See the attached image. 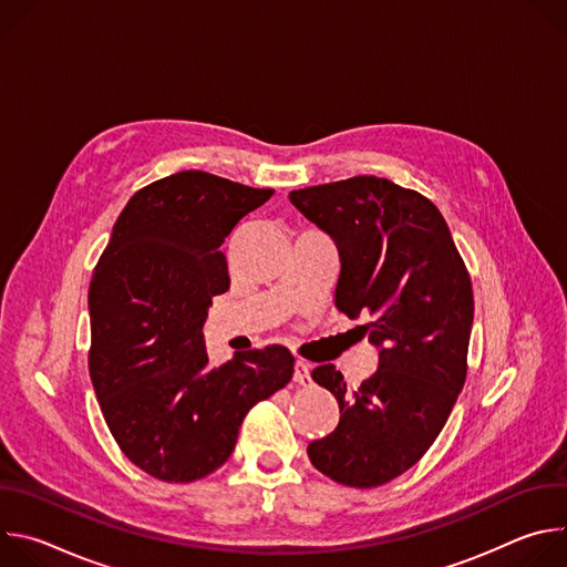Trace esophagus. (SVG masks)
<instances>
[{
	"mask_svg": "<svg viewBox=\"0 0 567 567\" xmlns=\"http://www.w3.org/2000/svg\"><path fill=\"white\" fill-rule=\"evenodd\" d=\"M293 381L298 383V385H309L311 383V377H309V363L307 361H296V365H293Z\"/></svg>",
	"mask_w": 567,
	"mask_h": 567,
	"instance_id": "1",
	"label": "esophagus"
}]
</instances>
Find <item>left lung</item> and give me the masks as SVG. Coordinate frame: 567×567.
<instances>
[{
  "instance_id": "8db88e82",
  "label": "left lung",
  "mask_w": 567,
  "mask_h": 567,
  "mask_svg": "<svg viewBox=\"0 0 567 567\" xmlns=\"http://www.w3.org/2000/svg\"><path fill=\"white\" fill-rule=\"evenodd\" d=\"M339 249V311H361L377 370L350 388L332 365L311 379L339 401V426L311 442V464L339 484L372 489L409 471L437 440L466 379L473 289L437 206L381 177L289 193Z\"/></svg>"
}]
</instances>
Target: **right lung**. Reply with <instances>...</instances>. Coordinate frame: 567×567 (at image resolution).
Masks as SVG:
<instances>
[{
  "label": "right lung",
  "instance_id": "add662e5",
  "mask_svg": "<svg viewBox=\"0 0 567 567\" xmlns=\"http://www.w3.org/2000/svg\"><path fill=\"white\" fill-rule=\"evenodd\" d=\"M271 195L202 171L158 179L127 202L94 269L90 377L116 444L156 480L219 468L241 420L293 374L282 346L219 368L204 346L213 296L230 282L224 239Z\"/></svg>",
  "mask_w": 567,
  "mask_h": 567
}]
</instances>
